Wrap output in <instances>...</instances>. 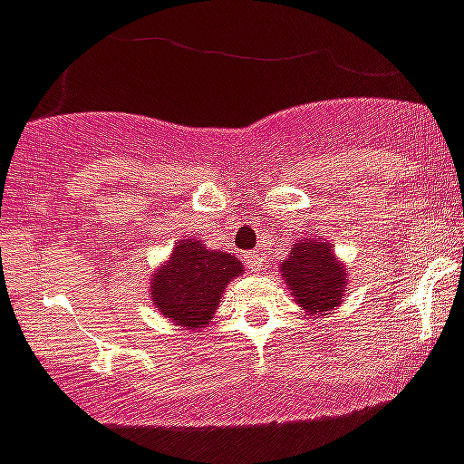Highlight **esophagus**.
I'll return each instance as SVG.
<instances>
[{"instance_id":"esophagus-1","label":"esophagus","mask_w":464,"mask_h":464,"mask_svg":"<svg viewBox=\"0 0 464 464\" xmlns=\"http://www.w3.org/2000/svg\"><path fill=\"white\" fill-rule=\"evenodd\" d=\"M246 266H248L253 273H259L264 266V257L259 253H248L246 255Z\"/></svg>"}]
</instances>
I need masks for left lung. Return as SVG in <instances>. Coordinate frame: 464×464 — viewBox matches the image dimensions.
<instances>
[{
    "mask_svg": "<svg viewBox=\"0 0 464 464\" xmlns=\"http://www.w3.org/2000/svg\"><path fill=\"white\" fill-rule=\"evenodd\" d=\"M282 277L291 286V295L310 312H328L342 303L346 286L343 266L330 253L328 244L303 241L295 244L289 259L282 262Z\"/></svg>",
    "mask_w": 464,
    "mask_h": 464,
    "instance_id": "8db88e82",
    "label": "left lung"
}]
</instances>
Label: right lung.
Listing matches in <instances>:
<instances>
[{"instance_id": "right-lung-1", "label": "right lung", "mask_w": 464, "mask_h": 464, "mask_svg": "<svg viewBox=\"0 0 464 464\" xmlns=\"http://www.w3.org/2000/svg\"><path fill=\"white\" fill-rule=\"evenodd\" d=\"M229 253L205 250L200 241L173 248L169 264L152 277V301L166 319L184 328H205L227 282L241 273Z\"/></svg>"}]
</instances>
